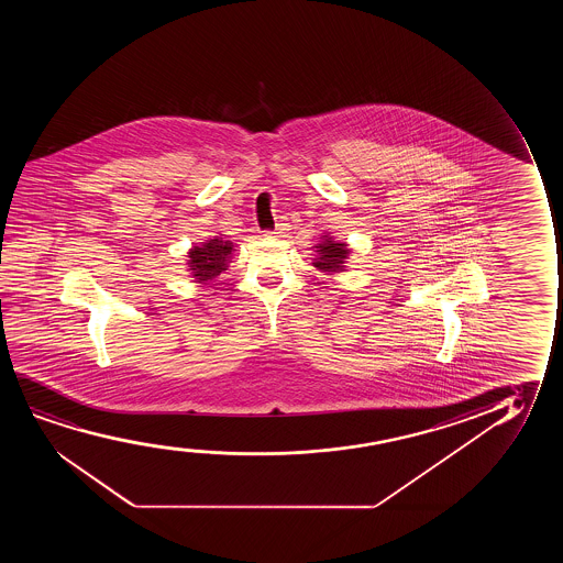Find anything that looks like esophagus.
Listing matches in <instances>:
<instances>
[{"label":"esophagus","mask_w":563,"mask_h":563,"mask_svg":"<svg viewBox=\"0 0 563 563\" xmlns=\"http://www.w3.org/2000/svg\"><path fill=\"white\" fill-rule=\"evenodd\" d=\"M290 231V224L278 223L275 231H267V236H285L286 232Z\"/></svg>","instance_id":"34e87169"}]
</instances>
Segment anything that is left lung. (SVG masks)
Returning a JSON list of instances; mask_svg holds the SVG:
<instances>
[{
	"mask_svg": "<svg viewBox=\"0 0 563 563\" xmlns=\"http://www.w3.org/2000/svg\"><path fill=\"white\" fill-rule=\"evenodd\" d=\"M316 247L317 257L313 260V267L324 275H334V273L346 271V260L350 257L347 244L336 242L329 234H324L323 240Z\"/></svg>",
	"mask_w": 563,
	"mask_h": 563,
	"instance_id": "obj_1",
	"label": "left lung"
}]
</instances>
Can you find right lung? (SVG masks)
Masks as SVG:
<instances>
[{"label":"right lung","instance_id":"1","mask_svg":"<svg viewBox=\"0 0 563 563\" xmlns=\"http://www.w3.org/2000/svg\"><path fill=\"white\" fill-rule=\"evenodd\" d=\"M232 252H234V244L231 240H224L223 236H213L201 242V246L190 247L188 271L194 283L206 285L209 280L219 277L229 267Z\"/></svg>","mask_w":563,"mask_h":563}]
</instances>
